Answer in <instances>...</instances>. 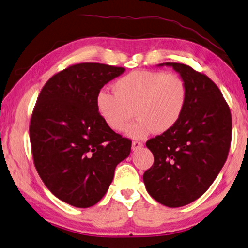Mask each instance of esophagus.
<instances>
[{
	"label": "esophagus",
	"instance_id": "1",
	"mask_svg": "<svg viewBox=\"0 0 248 248\" xmlns=\"http://www.w3.org/2000/svg\"><path fill=\"white\" fill-rule=\"evenodd\" d=\"M142 146L143 143L141 141H139V140H134L132 143V149L135 151V150H138V149H140Z\"/></svg>",
	"mask_w": 248,
	"mask_h": 248
}]
</instances>
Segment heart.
Returning a JSON list of instances; mask_svg holds the SVG:
<instances>
[{"mask_svg":"<svg viewBox=\"0 0 248 248\" xmlns=\"http://www.w3.org/2000/svg\"><path fill=\"white\" fill-rule=\"evenodd\" d=\"M113 90L98 92L96 109L114 132L124 129L135 111L138 119L126 129L132 138L170 132L178 124L188 101V86L177 72L135 70L116 80Z\"/></svg>","mask_w":248,"mask_h":248,"instance_id":"b5f03b06","label":"heart"}]
</instances>
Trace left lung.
Masks as SVG:
<instances>
[{"mask_svg": "<svg viewBox=\"0 0 248 248\" xmlns=\"http://www.w3.org/2000/svg\"><path fill=\"white\" fill-rule=\"evenodd\" d=\"M165 64L185 78L188 101L174 128L146 142L154 162L143 182L158 203L180 207L202 197L221 170L230 150L232 118L220 90L207 76L184 63Z\"/></svg>", "mask_w": 248, "mask_h": 248, "instance_id": "obj_1", "label": "left lung"}]
</instances>
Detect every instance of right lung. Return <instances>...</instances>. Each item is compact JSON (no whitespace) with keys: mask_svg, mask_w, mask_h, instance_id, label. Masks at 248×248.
Segmentation results:
<instances>
[{"mask_svg":"<svg viewBox=\"0 0 248 248\" xmlns=\"http://www.w3.org/2000/svg\"><path fill=\"white\" fill-rule=\"evenodd\" d=\"M125 71L97 62L76 63L51 77L37 97L30 142L37 174L55 197L86 208L99 202L132 140L105 124L96 96Z\"/></svg>","mask_w":248,"mask_h":248,"instance_id":"1","label":"right lung"}]
</instances>
